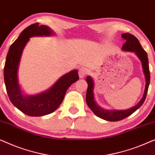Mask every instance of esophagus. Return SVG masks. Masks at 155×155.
Wrapping results in <instances>:
<instances>
[{
  "label": "esophagus",
  "mask_w": 155,
  "mask_h": 155,
  "mask_svg": "<svg viewBox=\"0 0 155 155\" xmlns=\"http://www.w3.org/2000/svg\"><path fill=\"white\" fill-rule=\"evenodd\" d=\"M88 73H89V71H88V69L87 68L82 67V68H80L79 73H79L80 78H84L85 75H87Z\"/></svg>",
  "instance_id": "1"
}]
</instances>
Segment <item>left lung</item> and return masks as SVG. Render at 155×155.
<instances>
[{
    "label": "left lung",
    "mask_w": 155,
    "mask_h": 155,
    "mask_svg": "<svg viewBox=\"0 0 155 155\" xmlns=\"http://www.w3.org/2000/svg\"><path fill=\"white\" fill-rule=\"evenodd\" d=\"M121 37L126 40L125 44L122 46V49L135 52L137 57L140 59L142 65H143V72L144 74H145L146 79L145 89L143 98H142L141 100L140 101V102L137 105H135V107L126 110H116V111H112V110H111V111H108V110L101 109L95 102L94 99V94H93L94 83H93L92 78L90 77L87 78L86 81L88 84V87L87 90L86 102L87 104L88 107L90 108V109L98 117L106 120H109V121H118V120L124 119L125 118L131 115L137 109H139L143 104L144 101L145 100L150 81V73L149 69V63H148L147 54L145 51L143 49V47H142L138 39L134 35L129 33L123 34L121 35Z\"/></svg>",
    "instance_id": "8db88e82"
}]
</instances>
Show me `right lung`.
<instances>
[{
	"label": "right lung",
	"mask_w": 155,
	"mask_h": 155,
	"mask_svg": "<svg viewBox=\"0 0 155 155\" xmlns=\"http://www.w3.org/2000/svg\"><path fill=\"white\" fill-rule=\"evenodd\" d=\"M52 34L47 26L35 23L25 28L10 46L4 66V81L10 100L19 110L27 116H41L57 109L64 99L65 92L72 84L79 79L77 71L62 76L50 90L35 96L24 97L20 92L18 80V68L23 48L34 36Z\"/></svg>",
	"instance_id": "1"
}]
</instances>
